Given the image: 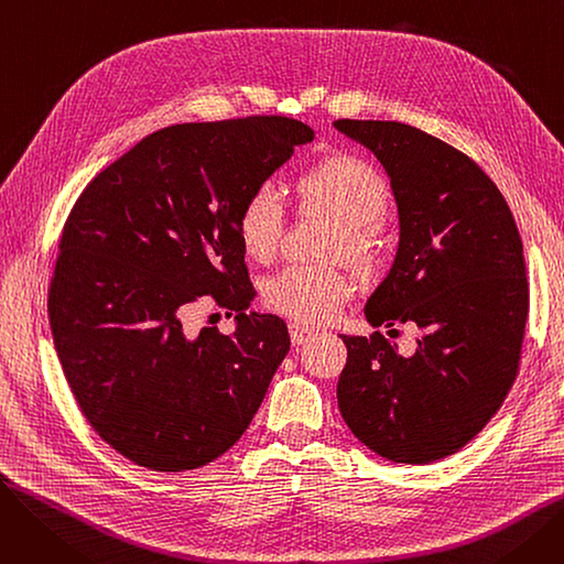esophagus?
Masks as SVG:
<instances>
[{
  "label": "esophagus",
  "mask_w": 564,
  "mask_h": 564,
  "mask_svg": "<svg viewBox=\"0 0 564 564\" xmlns=\"http://www.w3.org/2000/svg\"><path fill=\"white\" fill-rule=\"evenodd\" d=\"M313 334L315 332L304 327V324H297V322L290 324V340H292V345H304Z\"/></svg>",
  "instance_id": "esophagus-1"
}]
</instances>
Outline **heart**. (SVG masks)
<instances>
[{
  "label": "heart",
  "instance_id": "b5f03b06",
  "mask_svg": "<svg viewBox=\"0 0 564 564\" xmlns=\"http://www.w3.org/2000/svg\"><path fill=\"white\" fill-rule=\"evenodd\" d=\"M302 205L336 221L334 253L364 258L375 249V221L389 210L391 189L368 160L329 155L297 177ZM285 203L281 192L262 183L253 187L235 217L237 240L258 262H270L285 232ZM354 279L334 264H290L264 281L262 300L297 324H322L336 317L351 297Z\"/></svg>",
  "mask_w": 564,
  "mask_h": 564
}]
</instances>
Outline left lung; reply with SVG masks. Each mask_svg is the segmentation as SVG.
Returning a JSON list of instances; mask_svg holds the SVG:
<instances>
[{"mask_svg": "<svg viewBox=\"0 0 564 564\" xmlns=\"http://www.w3.org/2000/svg\"><path fill=\"white\" fill-rule=\"evenodd\" d=\"M334 128L381 162L400 215L398 253L366 319L423 332L411 357L379 332L340 336L338 406L379 457L430 464L462 451L517 379L528 319L521 235L491 177L446 141L395 121L340 118Z\"/></svg>", "mask_w": 564, "mask_h": 564, "instance_id": "1", "label": "left lung"}]
</instances>
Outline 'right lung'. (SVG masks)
<instances>
[{
    "mask_svg": "<svg viewBox=\"0 0 564 564\" xmlns=\"http://www.w3.org/2000/svg\"><path fill=\"white\" fill-rule=\"evenodd\" d=\"M315 132L285 116L183 123L141 139L86 185L62 232L50 327L70 391L130 462L200 468L245 434L290 349L285 322L247 313L256 290L235 217ZM213 296L236 332L187 337Z\"/></svg>",
    "mask_w": 564,
    "mask_h": 564,
    "instance_id": "1",
    "label": "right lung"
}]
</instances>
